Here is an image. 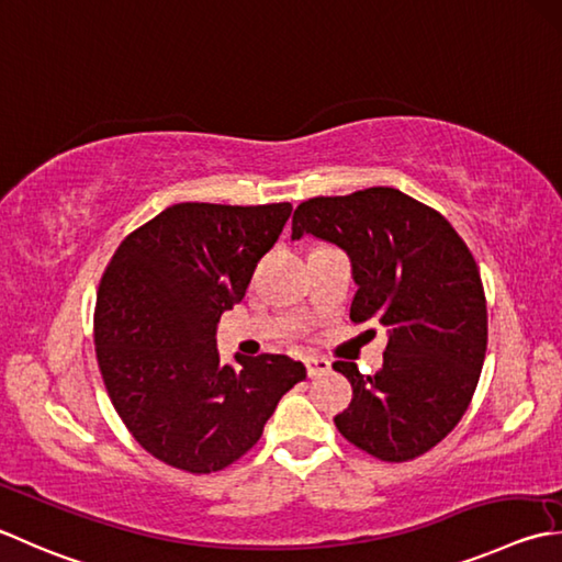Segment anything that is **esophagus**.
<instances>
[{
	"label": "esophagus",
	"instance_id": "1",
	"mask_svg": "<svg viewBox=\"0 0 562 562\" xmlns=\"http://www.w3.org/2000/svg\"><path fill=\"white\" fill-rule=\"evenodd\" d=\"M306 375L310 378H322L326 372H331V362L326 358H306Z\"/></svg>",
	"mask_w": 562,
	"mask_h": 562
}]
</instances>
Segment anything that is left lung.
Returning a JSON list of instances; mask_svg holds the SVG:
<instances>
[{"instance_id":"obj_1","label":"left lung","mask_w":562,"mask_h":562,"mask_svg":"<svg viewBox=\"0 0 562 562\" xmlns=\"http://www.w3.org/2000/svg\"><path fill=\"white\" fill-rule=\"evenodd\" d=\"M314 236L350 258L356 324L387 326L384 362L360 375L336 416L350 443L387 463L431 450L463 419L487 350V304L475 258L446 218L394 187L314 196L296 206L292 240Z\"/></svg>"}]
</instances>
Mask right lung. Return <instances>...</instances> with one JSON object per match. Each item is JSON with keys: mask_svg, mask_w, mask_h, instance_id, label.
<instances>
[{"mask_svg": "<svg viewBox=\"0 0 562 562\" xmlns=\"http://www.w3.org/2000/svg\"><path fill=\"white\" fill-rule=\"evenodd\" d=\"M290 202L172 204L128 234L97 292L94 346L109 400L153 458L194 475L258 443L306 368L288 356L222 366L218 318L244 300Z\"/></svg>", "mask_w": 562, "mask_h": 562, "instance_id": "right-lung-1", "label": "right lung"}]
</instances>
